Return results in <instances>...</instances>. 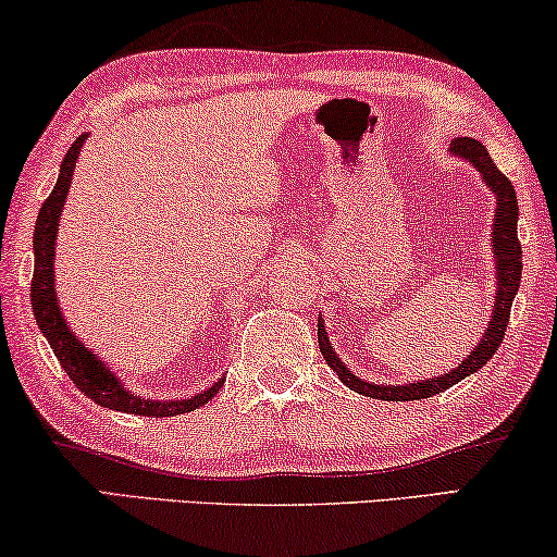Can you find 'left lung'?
Segmentation results:
<instances>
[{
    "label": "left lung",
    "instance_id": "8db88e82",
    "mask_svg": "<svg viewBox=\"0 0 557 557\" xmlns=\"http://www.w3.org/2000/svg\"><path fill=\"white\" fill-rule=\"evenodd\" d=\"M450 150L455 156L471 161L475 169L483 173L491 191L496 194V214H494V256H496V305H494V317H491L486 332H483V341L475 345V350L468 356L458 368H453L450 373L440 375V379L422 381V384H407V386H379V384H366L358 375H352L348 368L341 363V358L335 356L332 345L327 341V332H324V324L317 320V341H320V350L324 360H327L332 371L337 373V379L343 381L345 386L352 388V392L373 396V399L384 401H414V399H428V396H435L453 384H458L460 379L471 375L483 368L499 350V345L507 335L509 324V312L511 301H515V294L519 288V281H522V245H519L517 237V220H519V207H517V194L515 186L504 173L496 169V163L491 161L486 146H481L473 137H458V140L450 143Z\"/></svg>",
    "mask_w": 557,
    "mask_h": 557
}]
</instances>
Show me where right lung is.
Here are the masks:
<instances>
[{"label":"right lung","mask_w":557,"mask_h":557,"mask_svg":"<svg viewBox=\"0 0 557 557\" xmlns=\"http://www.w3.org/2000/svg\"><path fill=\"white\" fill-rule=\"evenodd\" d=\"M84 143H86V135L76 137L74 146L69 148V153L61 163V173H58L53 191H50V197L42 201L38 220H35V235H33L35 271H33V284H30V301H33L35 320H38L42 335L48 337L50 348H53L55 358L61 360L63 371L69 373V379L74 381L78 392H84L89 399L97 401L99 407L129 411V414H143V417H173V414H184V411L199 409L201 404H207L216 392H220L225 381H216L212 388H207L205 394L191 396V399H176V401L140 399L137 394L127 392V388L117 381V375H114L102 360L94 356L91 350H86L84 345L76 341V335L69 330L66 320H63L61 309H58L55 286H53L55 230H58V216H61L63 201H66L71 176H74L76 158L82 153Z\"/></svg>","instance_id":"obj_1"}]
</instances>
